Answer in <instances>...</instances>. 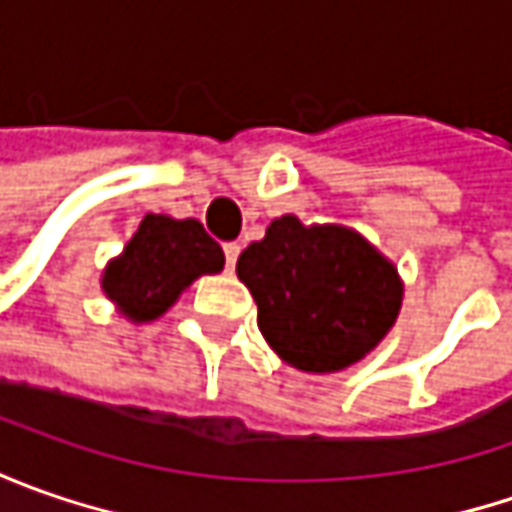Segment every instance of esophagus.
I'll use <instances>...</instances> for the list:
<instances>
[{
    "instance_id": "34e87169",
    "label": "esophagus",
    "mask_w": 512,
    "mask_h": 512,
    "mask_svg": "<svg viewBox=\"0 0 512 512\" xmlns=\"http://www.w3.org/2000/svg\"><path fill=\"white\" fill-rule=\"evenodd\" d=\"M239 253H242V247L236 245V242H230V245H225L227 270H233V267H236V259H239Z\"/></svg>"
}]
</instances>
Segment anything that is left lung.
<instances>
[{"label":"left lung","instance_id":"obj_1","mask_svg":"<svg viewBox=\"0 0 512 512\" xmlns=\"http://www.w3.org/2000/svg\"><path fill=\"white\" fill-rule=\"evenodd\" d=\"M236 273L259 307L273 353L305 373L362 362L396 325L404 299L399 267L344 225H305L285 213L242 250Z\"/></svg>","mask_w":512,"mask_h":512}]
</instances>
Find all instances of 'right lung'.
Instances as JSON below:
<instances>
[{
	"mask_svg": "<svg viewBox=\"0 0 512 512\" xmlns=\"http://www.w3.org/2000/svg\"><path fill=\"white\" fill-rule=\"evenodd\" d=\"M225 267L219 242L196 219L148 213L119 256L102 270V293L133 325H148L168 313L199 276Z\"/></svg>",
	"mask_w": 512,
	"mask_h": 512,
	"instance_id": "obj_1",
	"label": "right lung"
}]
</instances>
